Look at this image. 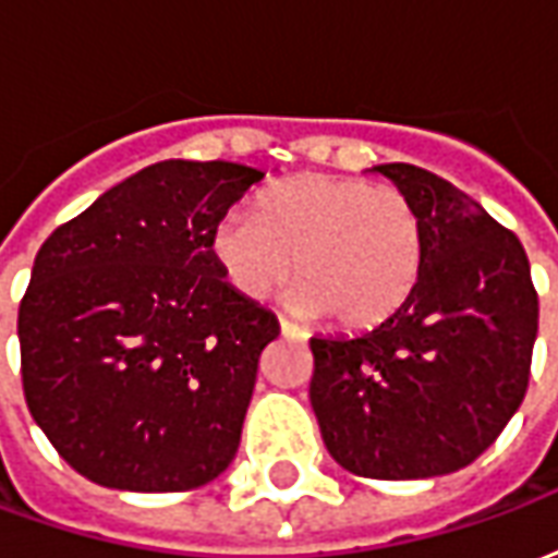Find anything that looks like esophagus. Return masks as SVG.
<instances>
[{"label": "esophagus", "instance_id": "1", "mask_svg": "<svg viewBox=\"0 0 558 558\" xmlns=\"http://www.w3.org/2000/svg\"><path fill=\"white\" fill-rule=\"evenodd\" d=\"M280 335H283V338L295 340V343H304V340H307V331H304L302 326L290 323V319H280Z\"/></svg>", "mask_w": 558, "mask_h": 558}]
</instances>
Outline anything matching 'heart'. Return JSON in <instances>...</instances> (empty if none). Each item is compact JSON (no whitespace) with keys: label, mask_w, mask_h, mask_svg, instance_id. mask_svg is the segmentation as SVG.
I'll return each instance as SVG.
<instances>
[{"label":"heart","mask_w":558,"mask_h":558,"mask_svg":"<svg viewBox=\"0 0 558 558\" xmlns=\"http://www.w3.org/2000/svg\"><path fill=\"white\" fill-rule=\"evenodd\" d=\"M211 254L232 290L263 302L299 271L290 304L326 311L343 328H374L410 299L424 266V223L391 184L299 175L256 196L254 215L230 211Z\"/></svg>","instance_id":"obj_1"}]
</instances>
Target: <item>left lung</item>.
<instances>
[{
	"mask_svg": "<svg viewBox=\"0 0 558 558\" xmlns=\"http://www.w3.org/2000/svg\"><path fill=\"white\" fill-rule=\"evenodd\" d=\"M424 223V266L398 314L355 338H311L328 454L352 475H448L484 454L526 398L538 292L514 232L412 163L374 167Z\"/></svg>",
	"mask_w": 558,
	"mask_h": 558,
	"instance_id": "8db88e82",
	"label": "left lung"
}]
</instances>
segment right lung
I'll return each instance as SVG.
<instances>
[{
  "label": "right lung",
  "instance_id": "right-lung-1",
  "mask_svg": "<svg viewBox=\"0 0 558 558\" xmlns=\"http://www.w3.org/2000/svg\"><path fill=\"white\" fill-rule=\"evenodd\" d=\"M263 175L160 160L41 244L17 316L23 395L83 478L179 493L232 463L280 326L223 280L211 235Z\"/></svg>",
  "mask_w": 558,
  "mask_h": 558
}]
</instances>
